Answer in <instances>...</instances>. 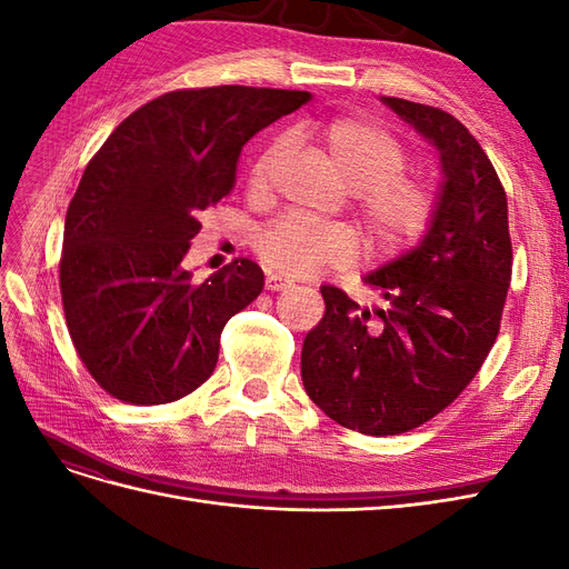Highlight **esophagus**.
<instances>
[{
	"label": "esophagus",
	"instance_id": "obj_1",
	"mask_svg": "<svg viewBox=\"0 0 569 569\" xmlns=\"http://www.w3.org/2000/svg\"><path fill=\"white\" fill-rule=\"evenodd\" d=\"M291 284H295V282L282 278V274H278V272H268V278H266V289H270V291H280V289H287Z\"/></svg>",
	"mask_w": 569,
	"mask_h": 569
}]
</instances>
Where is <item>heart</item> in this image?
Returning a JSON list of instances; mask_svg holds the SVG:
<instances>
[{"mask_svg":"<svg viewBox=\"0 0 569 569\" xmlns=\"http://www.w3.org/2000/svg\"><path fill=\"white\" fill-rule=\"evenodd\" d=\"M332 173L353 189V206L377 251L399 253L427 232L435 218V189L422 180L401 176L406 149L380 126L360 118H337L320 130ZM282 144H270L251 168V182L263 187ZM268 268L284 274H313L343 268L360 253L358 234L337 222L289 216L272 222L256 239Z\"/></svg>","mask_w":569,"mask_h":569,"instance_id":"obj_1","label":"heart"}]
</instances>
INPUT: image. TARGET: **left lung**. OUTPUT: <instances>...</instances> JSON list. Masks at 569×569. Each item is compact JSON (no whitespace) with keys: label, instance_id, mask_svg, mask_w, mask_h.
<instances>
[{"label":"left lung","instance_id":"8db88e82","mask_svg":"<svg viewBox=\"0 0 569 569\" xmlns=\"http://www.w3.org/2000/svg\"><path fill=\"white\" fill-rule=\"evenodd\" d=\"M385 104L439 151L441 187L425 237L366 274L382 308L322 284L325 316L303 339L311 401L360 435H403L458 399L489 356L512 272L508 199L458 118L399 97Z\"/></svg>","mask_w":569,"mask_h":569}]
</instances>
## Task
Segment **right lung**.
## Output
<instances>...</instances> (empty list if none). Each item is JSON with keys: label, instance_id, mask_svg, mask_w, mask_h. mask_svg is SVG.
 <instances>
[{"label": "right lung", "instance_id": "add662e5", "mask_svg": "<svg viewBox=\"0 0 569 569\" xmlns=\"http://www.w3.org/2000/svg\"><path fill=\"white\" fill-rule=\"evenodd\" d=\"M311 92L220 84L168 92L101 144L68 203L59 263L73 347L118 401L159 406L216 370L220 332L263 289L237 258L197 282L182 258L199 213L228 197L251 137Z\"/></svg>", "mask_w": 569, "mask_h": 569}]
</instances>
